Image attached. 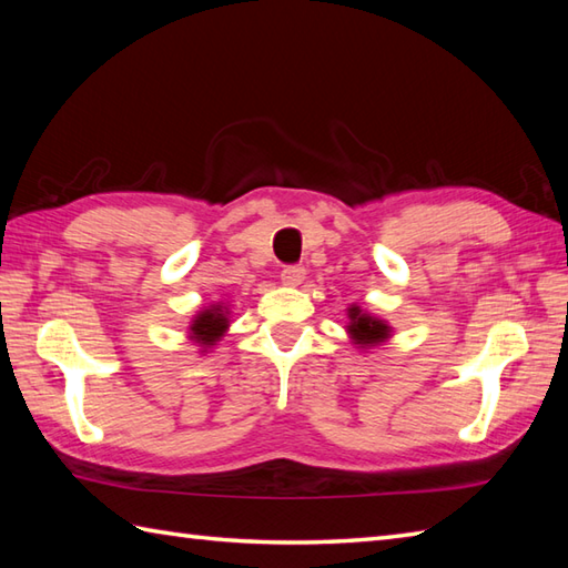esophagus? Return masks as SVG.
I'll return each mask as SVG.
<instances>
[{
    "label": "esophagus",
    "mask_w": 568,
    "mask_h": 568,
    "mask_svg": "<svg viewBox=\"0 0 568 568\" xmlns=\"http://www.w3.org/2000/svg\"><path fill=\"white\" fill-rule=\"evenodd\" d=\"M281 281L287 287H297L300 283L305 281V268H303V265H285L283 273H281Z\"/></svg>",
    "instance_id": "34e87169"
}]
</instances>
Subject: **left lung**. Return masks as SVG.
<instances>
[{
  "instance_id": "1",
  "label": "left lung",
  "mask_w": 568,
  "mask_h": 568,
  "mask_svg": "<svg viewBox=\"0 0 568 568\" xmlns=\"http://www.w3.org/2000/svg\"><path fill=\"white\" fill-rule=\"evenodd\" d=\"M346 329H348V334H352L354 344H358L361 348L376 346L390 336L388 324L378 317L366 315V312L356 305L348 307V327Z\"/></svg>"
}]
</instances>
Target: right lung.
Segmentation results:
<instances>
[{
    "instance_id": "obj_1",
    "label": "right lung",
    "mask_w": 568,
    "mask_h": 568,
    "mask_svg": "<svg viewBox=\"0 0 568 568\" xmlns=\"http://www.w3.org/2000/svg\"><path fill=\"white\" fill-rule=\"evenodd\" d=\"M229 310L220 303L207 310H202L190 324V339L202 346V352H207L216 342L222 339L224 332L229 329Z\"/></svg>"
}]
</instances>
